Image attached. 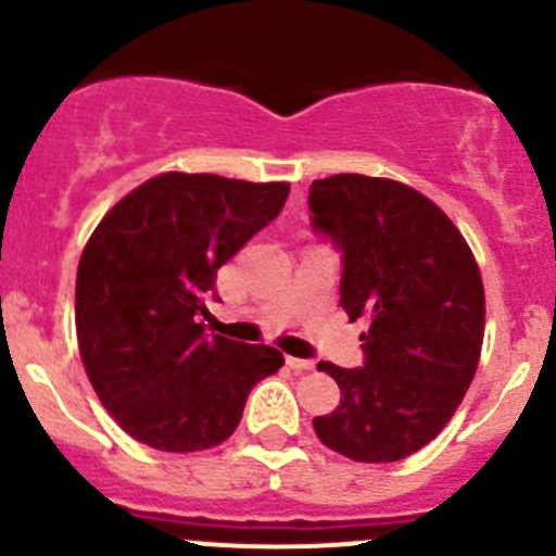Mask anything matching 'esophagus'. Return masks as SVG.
I'll use <instances>...</instances> for the list:
<instances>
[{"label": "esophagus", "instance_id": "esophagus-1", "mask_svg": "<svg viewBox=\"0 0 556 556\" xmlns=\"http://www.w3.org/2000/svg\"><path fill=\"white\" fill-rule=\"evenodd\" d=\"M288 367L295 369V371H311V369H314V362H308V358L288 356Z\"/></svg>", "mask_w": 556, "mask_h": 556}]
</instances>
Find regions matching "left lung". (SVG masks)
<instances>
[{"instance_id":"left-lung-1","label":"left lung","mask_w":556,"mask_h":556,"mask_svg":"<svg viewBox=\"0 0 556 556\" xmlns=\"http://www.w3.org/2000/svg\"><path fill=\"white\" fill-rule=\"evenodd\" d=\"M314 227L343 250L340 306L367 319L362 369L321 362L340 406L314 417L327 448L386 465L419 451L454 417L478 371L485 290L454 222L395 179L334 174L308 194Z\"/></svg>"}]
</instances>
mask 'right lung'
I'll use <instances>...</instances> for the list:
<instances>
[{
  "instance_id": "1",
  "label": "right lung",
  "mask_w": 556,
  "mask_h": 556,
  "mask_svg": "<svg viewBox=\"0 0 556 556\" xmlns=\"http://www.w3.org/2000/svg\"><path fill=\"white\" fill-rule=\"evenodd\" d=\"M288 181L166 170L91 231L76 274L84 369L144 446L189 454L237 430L248 393L285 364L271 345L205 332L216 271L282 211Z\"/></svg>"
}]
</instances>
